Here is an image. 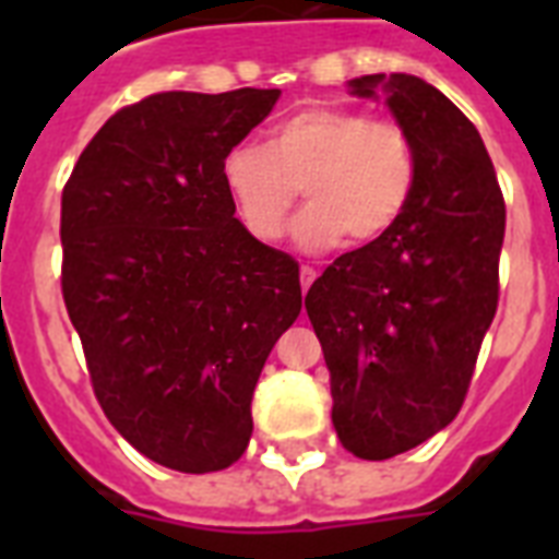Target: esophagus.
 Segmentation results:
<instances>
[{
    "mask_svg": "<svg viewBox=\"0 0 559 559\" xmlns=\"http://www.w3.org/2000/svg\"><path fill=\"white\" fill-rule=\"evenodd\" d=\"M316 281V270L313 266H301V289H310V284H313Z\"/></svg>",
    "mask_w": 559,
    "mask_h": 559,
    "instance_id": "esophagus-1",
    "label": "esophagus"
}]
</instances>
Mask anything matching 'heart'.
<instances>
[{
	"label": "heart",
	"instance_id": "b5f03b06",
	"mask_svg": "<svg viewBox=\"0 0 559 559\" xmlns=\"http://www.w3.org/2000/svg\"><path fill=\"white\" fill-rule=\"evenodd\" d=\"M415 147L394 121H371L357 109L313 107L272 127L266 147L237 144L223 179L246 228L278 240L305 188L310 209L296 226L307 252L342 237L377 243L403 219L415 191Z\"/></svg>",
	"mask_w": 559,
	"mask_h": 559
}]
</instances>
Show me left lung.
Returning <instances> with one entry per match:
<instances>
[{
	"mask_svg": "<svg viewBox=\"0 0 559 559\" xmlns=\"http://www.w3.org/2000/svg\"><path fill=\"white\" fill-rule=\"evenodd\" d=\"M415 147L397 228L340 254L305 307L331 371L333 429L357 459L385 461L452 424L499 305L504 200L481 135L432 83L366 74Z\"/></svg>",
	"mask_w": 559,
	"mask_h": 559,
	"instance_id": "left-lung-1",
	"label": "left lung"
}]
</instances>
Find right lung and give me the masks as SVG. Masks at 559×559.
Wrapping results in <instances>:
<instances>
[{"mask_svg": "<svg viewBox=\"0 0 559 559\" xmlns=\"http://www.w3.org/2000/svg\"><path fill=\"white\" fill-rule=\"evenodd\" d=\"M278 98L151 95L100 127L63 188V301L95 397L179 473L243 455L263 362L301 313L298 263L249 235L223 179Z\"/></svg>", "mask_w": 559, "mask_h": 559, "instance_id": "right-lung-1", "label": "right lung"}]
</instances>
